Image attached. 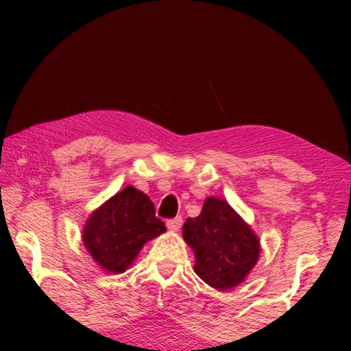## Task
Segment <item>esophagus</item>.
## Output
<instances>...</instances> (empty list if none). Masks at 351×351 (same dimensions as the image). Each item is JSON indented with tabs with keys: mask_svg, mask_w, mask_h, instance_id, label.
<instances>
[{
	"mask_svg": "<svg viewBox=\"0 0 351 351\" xmlns=\"http://www.w3.org/2000/svg\"><path fill=\"white\" fill-rule=\"evenodd\" d=\"M182 226V218L181 217H176L173 219H169L167 221V229L170 230V232H178V230L181 229Z\"/></svg>",
	"mask_w": 351,
	"mask_h": 351,
	"instance_id": "34e87169",
	"label": "esophagus"
}]
</instances>
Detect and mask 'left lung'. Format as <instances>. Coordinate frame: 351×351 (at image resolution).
I'll return each mask as SVG.
<instances>
[{"instance_id":"8db88e82","label":"left lung","mask_w":351,"mask_h":351,"mask_svg":"<svg viewBox=\"0 0 351 351\" xmlns=\"http://www.w3.org/2000/svg\"><path fill=\"white\" fill-rule=\"evenodd\" d=\"M182 237L195 254V272L219 291L245 282L260 258L257 234L228 201L215 197L204 199L197 218L186 219Z\"/></svg>"}]
</instances>
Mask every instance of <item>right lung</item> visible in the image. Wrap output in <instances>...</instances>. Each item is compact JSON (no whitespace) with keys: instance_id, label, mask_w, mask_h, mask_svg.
Instances as JSON below:
<instances>
[{"instance_id":"1","label":"right lung","mask_w":351,"mask_h":351,"mask_svg":"<svg viewBox=\"0 0 351 351\" xmlns=\"http://www.w3.org/2000/svg\"><path fill=\"white\" fill-rule=\"evenodd\" d=\"M144 192L127 186L97 207L83 226V246L108 274H122L138 258L147 241L165 232Z\"/></svg>"}]
</instances>
